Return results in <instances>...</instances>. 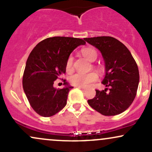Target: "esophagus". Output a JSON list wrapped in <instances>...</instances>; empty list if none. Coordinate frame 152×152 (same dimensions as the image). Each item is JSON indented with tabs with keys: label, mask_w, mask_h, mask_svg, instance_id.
I'll return each instance as SVG.
<instances>
[{
	"label": "esophagus",
	"mask_w": 152,
	"mask_h": 152,
	"mask_svg": "<svg viewBox=\"0 0 152 152\" xmlns=\"http://www.w3.org/2000/svg\"><path fill=\"white\" fill-rule=\"evenodd\" d=\"M78 88H80V89L82 90V91H86V88H84V87L78 86Z\"/></svg>",
	"instance_id": "34e87169"
}]
</instances>
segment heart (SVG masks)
<instances>
[{"mask_svg":"<svg viewBox=\"0 0 152 152\" xmlns=\"http://www.w3.org/2000/svg\"><path fill=\"white\" fill-rule=\"evenodd\" d=\"M82 55L90 61H94L96 59V51L92 48H85L81 50ZM73 56H69L66 62V69L70 71L73 66ZM98 78L97 74L94 72L87 73V74H81V73H76L71 75L69 77V81L71 84L75 86L86 87L92 82L96 81Z\"/></svg>","mask_w":152,"mask_h":152,"instance_id":"1","label":"heart"}]
</instances>
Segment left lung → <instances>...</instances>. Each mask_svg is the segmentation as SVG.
<instances>
[{
	"mask_svg": "<svg viewBox=\"0 0 152 152\" xmlns=\"http://www.w3.org/2000/svg\"><path fill=\"white\" fill-rule=\"evenodd\" d=\"M100 50L105 64V76L102 83L105 89L96 90L91 107L104 116L121 114L132 104L139 82L138 66L124 45L111 36L83 38ZM109 91L107 92V88Z\"/></svg>",
	"mask_w": 152,
	"mask_h": 152,
	"instance_id": "8db88e82",
	"label": "left lung"
}]
</instances>
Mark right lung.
I'll list each match as a JSON object with an SVG mask.
<instances>
[{
    "label": "right lung",
    "mask_w": 152,
    "mask_h": 152,
    "mask_svg": "<svg viewBox=\"0 0 152 152\" xmlns=\"http://www.w3.org/2000/svg\"><path fill=\"white\" fill-rule=\"evenodd\" d=\"M85 44L81 38L56 36L43 40L31 52L23 76V88L31 107L40 116H52L65 107L73 87L64 80V88L57 89L53 87L54 81L66 73L71 52Z\"/></svg>",
    "instance_id": "add662e5"
}]
</instances>
